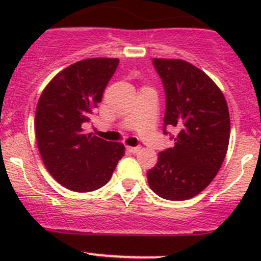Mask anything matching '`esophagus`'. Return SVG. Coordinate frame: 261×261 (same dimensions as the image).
<instances>
[{
  "label": "esophagus",
  "instance_id": "esophagus-1",
  "mask_svg": "<svg viewBox=\"0 0 261 261\" xmlns=\"http://www.w3.org/2000/svg\"><path fill=\"white\" fill-rule=\"evenodd\" d=\"M140 149H141L140 146H135V147H134V146H127V147H126V150H127L128 152H131V154H138V152L140 151Z\"/></svg>",
  "mask_w": 261,
  "mask_h": 261
}]
</instances>
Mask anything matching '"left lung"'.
I'll use <instances>...</instances> for the list:
<instances>
[{
    "mask_svg": "<svg viewBox=\"0 0 261 261\" xmlns=\"http://www.w3.org/2000/svg\"><path fill=\"white\" fill-rule=\"evenodd\" d=\"M152 63L167 96L164 127H174L178 135L174 147L159 152L147 181L162 198L184 201L210 186L225 160L230 141L227 102L196 65L164 58H154Z\"/></svg>",
    "mask_w": 261,
    "mask_h": 261,
    "instance_id": "left-lung-1",
    "label": "left lung"
}]
</instances>
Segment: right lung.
Segmentation results:
<instances>
[{"mask_svg": "<svg viewBox=\"0 0 261 261\" xmlns=\"http://www.w3.org/2000/svg\"><path fill=\"white\" fill-rule=\"evenodd\" d=\"M117 65V58L80 60L58 73L39 98V152L50 175L73 192L86 193L103 187L123 156V144L84 130Z\"/></svg>", "mask_w": 261, "mask_h": 261, "instance_id": "right-lung-1", "label": "right lung"}]
</instances>
